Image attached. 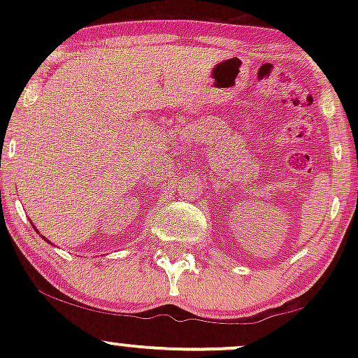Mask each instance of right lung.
<instances>
[{"instance_id": "1", "label": "right lung", "mask_w": 358, "mask_h": 358, "mask_svg": "<svg viewBox=\"0 0 358 358\" xmlns=\"http://www.w3.org/2000/svg\"><path fill=\"white\" fill-rule=\"evenodd\" d=\"M47 242H48V241H47Z\"/></svg>"}]
</instances>
